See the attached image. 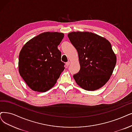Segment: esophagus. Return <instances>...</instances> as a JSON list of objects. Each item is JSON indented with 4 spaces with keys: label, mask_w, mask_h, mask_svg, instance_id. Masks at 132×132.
I'll use <instances>...</instances> for the list:
<instances>
[{
    "label": "esophagus",
    "mask_w": 132,
    "mask_h": 132,
    "mask_svg": "<svg viewBox=\"0 0 132 132\" xmlns=\"http://www.w3.org/2000/svg\"><path fill=\"white\" fill-rule=\"evenodd\" d=\"M70 62L68 61V62H67V63H66V65H67V67H68V66H69V65H70Z\"/></svg>",
    "instance_id": "34e87169"
}]
</instances>
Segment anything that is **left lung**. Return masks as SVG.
<instances>
[{
  "mask_svg": "<svg viewBox=\"0 0 132 132\" xmlns=\"http://www.w3.org/2000/svg\"><path fill=\"white\" fill-rule=\"evenodd\" d=\"M68 36L78 52L80 70L73 76L76 83L88 91L102 87L117 63L111 44L104 37L88 31H73Z\"/></svg>",
  "mask_w": 132,
  "mask_h": 132,
  "instance_id": "1",
  "label": "left lung"
}]
</instances>
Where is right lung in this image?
<instances>
[{
	"label": "right lung",
	"instance_id": "right-lung-1",
	"mask_svg": "<svg viewBox=\"0 0 132 132\" xmlns=\"http://www.w3.org/2000/svg\"><path fill=\"white\" fill-rule=\"evenodd\" d=\"M63 38V33L43 32L26 42L21 49L18 71L32 90H49L64 70L61 52L57 48Z\"/></svg>",
	"mask_w": 132,
	"mask_h": 132
}]
</instances>
